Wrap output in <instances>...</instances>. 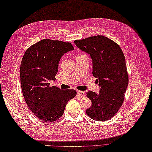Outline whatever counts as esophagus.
Listing matches in <instances>:
<instances>
[{
  "label": "esophagus",
  "mask_w": 152,
  "mask_h": 152,
  "mask_svg": "<svg viewBox=\"0 0 152 152\" xmlns=\"http://www.w3.org/2000/svg\"><path fill=\"white\" fill-rule=\"evenodd\" d=\"M77 94H78V95H80V96H84V95H85V92H84V91L77 90Z\"/></svg>",
  "instance_id": "1"
}]
</instances>
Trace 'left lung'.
<instances>
[{
	"label": "left lung",
	"instance_id": "obj_1",
	"mask_svg": "<svg viewBox=\"0 0 152 152\" xmlns=\"http://www.w3.org/2000/svg\"><path fill=\"white\" fill-rule=\"evenodd\" d=\"M80 50L90 54L93 75L100 86L99 94L89 91L87 97L91 106L86 110L91 119L108 121L117 113L124 100L128 75L124 53L120 46L102 35L74 41Z\"/></svg>",
	"mask_w": 152,
	"mask_h": 152
}]
</instances>
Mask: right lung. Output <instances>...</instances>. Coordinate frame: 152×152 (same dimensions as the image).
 I'll return each instance as SVG.
<instances>
[{
	"mask_svg": "<svg viewBox=\"0 0 152 152\" xmlns=\"http://www.w3.org/2000/svg\"><path fill=\"white\" fill-rule=\"evenodd\" d=\"M74 49L71 43L43 39L25 51L20 64L22 91L29 109L39 119L53 122L63 115L75 90H61L50 86L55 80L58 62L64 53Z\"/></svg>",
	"mask_w": 152,
	"mask_h": 152,
	"instance_id": "obj_1",
	"label": "right lung"
}]
</instances>
